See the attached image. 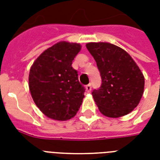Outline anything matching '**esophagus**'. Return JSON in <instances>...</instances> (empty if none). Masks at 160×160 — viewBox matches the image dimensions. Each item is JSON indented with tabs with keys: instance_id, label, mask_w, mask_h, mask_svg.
Instances as JSON below:
<instances>
[{
	"instance_id": "1",
	"label": "esophagus",
	"mask_w": 160,
	"mask_h": 160,
	"mask_svg": "<svg viewBox=\"0 0 160 160\" xmlns=\"http://www.w3.org/2000/svg\"><path fill=\"white\" fill-rule=\"evenodd\" d=\"M85 90H86L88 93L91 91V85H90V84H89V85H87L85 86Z\"/></svg>"
}]
</instances>
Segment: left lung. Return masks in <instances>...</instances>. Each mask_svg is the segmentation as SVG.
<instances>
[{
    "mask_svg": "<svg viewBox=\"0 0 160 160\" xmlns=\"http://www.w3.org/2000/svg\"><path fill=\"white\" fill-rule=\"evenodd\" d=\"M86 48L95 59L102 84L92 95L105 116L119 118L139 105L144 89L143 73L132 57L108 42H90Z\"/></svg>",
    "mask_w": 160,
    "mask_h": 160,
    "instance_id": "1",
    "label": "left lung"
}]
</instances>
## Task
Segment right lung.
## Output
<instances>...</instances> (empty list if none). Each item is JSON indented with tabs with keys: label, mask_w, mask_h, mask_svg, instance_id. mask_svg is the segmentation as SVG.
I'll return each instance as SVG.
<instances>
[{
	"label": "right lung",
	"mask_w": 160,
	"mask_h": 160,
	"mask_svg": "<svg viewBox=\"0 0 160 160\" xmlns=\"http://www.w3.org/2000/svg\"><path fill=\"white\" fill-rule=\"evenodd\" d=\"M80 49L79 43L60 41L43 51L31 65V95L36 106L50 119H71L82 104L85 90L71 66Z\"/></svg>",
	"instance_id": "obj_1"
}]
</instances>
